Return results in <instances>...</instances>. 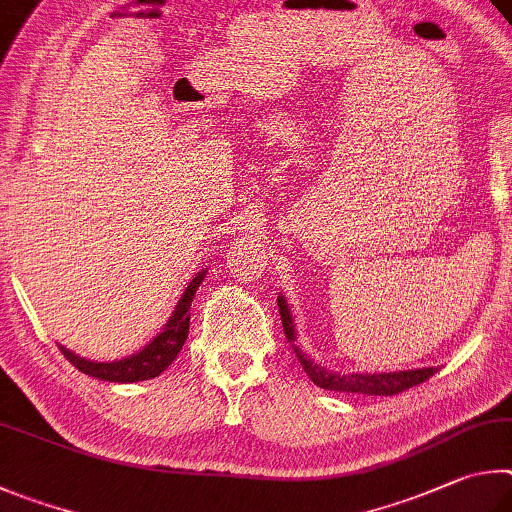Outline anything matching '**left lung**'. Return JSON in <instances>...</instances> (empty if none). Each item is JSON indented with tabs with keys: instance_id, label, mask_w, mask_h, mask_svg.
Segmentation results:
<instances>
[{
	"instance_id": "1",
	"label": "left lung",
	"mask_w": 512,
	"mask_h": 512,
	"mask_svg": "<svg viewBox=\"0 0 512 512\" xmlns=\"http://www.w3.org/2000/svg\"><path fill=\"white\" fill-rule=\"evenodd\" d=\"M279 312L283 321V330L288 335L290 344L297 353L303 371L308 373V378L321 389L328 391H344V393H364V396H396V393L407 391L416 384L432 378L438 371V366H425V369H411V371H391V373H337L328 371L324 366H319L310 360V357L294 344L297 342V324H294L292 310L285 301L283 294H279Z\"/></svg>"
}]
</instances>
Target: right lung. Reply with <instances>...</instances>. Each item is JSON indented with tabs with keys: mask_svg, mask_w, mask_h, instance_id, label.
<instances>
[{
	"mask_svg": "<svg viewBox=\"0 0 512 512\" xmlns=\"http://www.w3.org/2000/svg\"><path fill=\"white\" fill-rule=\"evenodd\" d=\"M206 279V270L197 272L191 283L186 285V290L179 297L173 315L168 317L166 326L159 330V333L150 339V342L137 351L134 355L123 357V360L114 362H94L87 360V357H80L74 351H69L67 346L60 344L62 355L76 366L80 373L92 375L96 380L105 382H141V380H152L157 378L159 373H164L177 353L182 351V346L188 337V321H191V303L195 299V292L200 288L202 281Z\"/></svg>",
	"mask_w": 512,
	"mask_h": 512,
	"instance_id": "add662e5",
	"label": "right lung"
}]
</instances>
